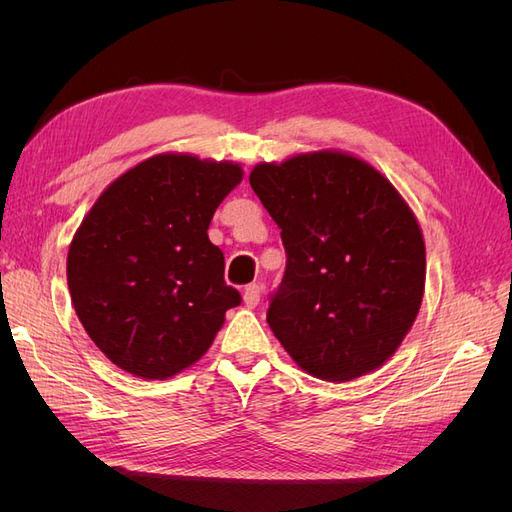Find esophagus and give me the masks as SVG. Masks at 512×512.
<instances>
[{
    "label": "esophagus",
    "instance_id": "esophagus-1",
    "mask_svg": "<svg viewBox=\"0 0 512 512\" xmlns=\"http://www.w3.org/2000/svg\"><path fill=\"white\" fill-rule=\"evenodd\" d=\"M260 294H262V288L258 284H247L245 290H243V303L245 307H256L260 303Z\"/></svg>",
    "mask_w": 512,
    "mask_h": 512
}]
</instances>
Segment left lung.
Masks as SVG:
<instances>
[{
    "label": "left lung",
    "mask_w": 512,
    "mask_h": 512,
    "mask_svg": "<svg viewBox=\"0 0 512 512\" xmlns=\"http://www.w3.org/2000/svg\"><path fill=\"white\" fill-rule=\"evenodd\" d=\"M250 185L282 228L286 271L267 322L301 369L346 382L380 367L423 301L425 243L376 168L318 151L258 164Z\"/></svg>",
    "instance_id": "left-lung-1"
}]
</instances>
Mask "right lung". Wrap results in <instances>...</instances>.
<instances>
[{"label": "right lung", "mask_w": 512, "mask_h": 512, "mask_svg": "<svg viewBox=\"0 0 512 512\" xmlns=\"http://www.w3.org/2000/svg\"><path fill=\"white\" fill-rule=\"evenodd\" d=\"M241 168L156 156L113 181L70 243L68 288L87 335L117 367L147 380L203 356L241 294L209 241L215 209Z\"/></svg>", "instance_id": "1"}]
</instances>
